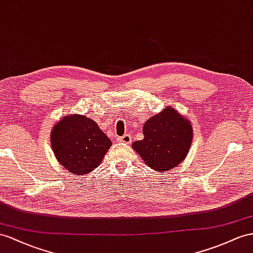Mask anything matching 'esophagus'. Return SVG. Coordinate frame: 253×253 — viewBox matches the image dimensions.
I'll list each match as a JSON object with an SVG mask.
<instances>
[{"instance_id":"34e87169","label":"esophagus","mask_w":253,"mask_h":253,"mask_svg":"<svg viewBox=\"0 0 253 253\" xmlns=\"http://www.w3.org/2000/svg\"><path fill=\"white\" fill-rule=\"evenodd\" d=\"M118 141L119 142H123V143H130V142H131V137L128 133H126V134L123 135V137L118 138Z\"/></svg>"}]
</instances>
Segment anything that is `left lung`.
Returning <instances> with one entry per match:
<instances>
[{
    "mask_svg": "<svg viewBox=\"0 0 253 253\" xmlns=\"http://www.w3.org/2000/svg\"><path fill=\"white\" fill-rule=\"evenodd\" d=\"M143 134V140L133 142L132 148L148 167L160 173L182 163L193 138L189 120L170 107L145 122Z\"/></svg>",
    "mask_w": 253,
    "mask_h": 253,
    "instance_id": "8db88e82",
    "label": "left lung"
}]
</instances>
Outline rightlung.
Returning a JSON list of instances; mask_svg holds the SVG:
<instances>
[{"label":"right lung","instance_id":"obj_1","mask_svg":"<svg viewBox=\"0 0 253 253\" xmlns=\"http://www.w3.org/2000/svg\"><path fill=\"white\" fill-rule=\"evenodd\" d=\"M111 145L97 123L81 114L64 116L51 130V146L57 161L74 175L94 171Z\"/></svg>","mask_w":253,"mask_h":253}]
</instances>
